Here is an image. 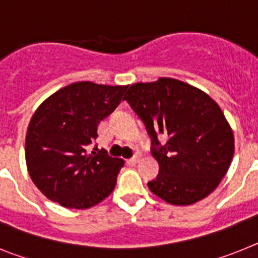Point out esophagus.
<instances>
[{"label":"esophagus","instance_id":"1","mask_svg":"<svg viewBox=\"0 0 258 258\" xmlns=\"http://www.w3.org/2000/svg\"><path fill=\"white\" fill-rule=\"evenodd\" d=\"M140 159H141V156L138 154H137V155H134V156L132 157V159L129 161H131L132 164H137V163H138V161H140Z\"/></svg>","mask_w":258,"mask_h":258}]
</instances>
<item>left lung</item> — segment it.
Segmentation results:
<instances>
[{
	"mask_svg": "<svg viewBox=\"0 0 258 258\" xmlns=\"http://www.w3.org/2000/svg\"><path fill=\"white\" fill-rule=\"evenodd\" d=\"M151 138L159 174L149 188L173 206H190L216 190L234 156V134L220 106L175 79L137 83L124 97ZM168 141L161 145L158 138Z\"/></svg>",
	"mask_w": 258,
	"mask_h": 258,
	"instance_id": "1",
	"label": "left lung"
}]
</instances>
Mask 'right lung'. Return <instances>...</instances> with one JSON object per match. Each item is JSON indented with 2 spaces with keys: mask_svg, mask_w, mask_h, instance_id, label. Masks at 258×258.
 Returning a JSON list of instances; mask_svg holds the SVG:
<instances>
[{
  "mask_svg": "<svg viewBox=\"0 0 258 258\" xmlns=\"http://www.w3.org/2000/svg\"><path fill=\"white\" fill-rule=\"evenodd\" d=\"M126 88L75 83L36 109L27 129L26 161L32 181L47 199L66 208L86 209L112 192L124 160L97 147L89 152L88 146Z\"/></svg>",
  "mask_w": 258,
  "mask_h": 258,
  "instance_id": "add662e5",
  "label": "right lung"
}]
</instances>
